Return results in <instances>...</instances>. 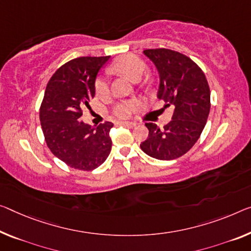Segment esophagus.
Wrapping results in <instances>:
<instances>
[{"mask_svg": "<svg viewBox=\"0 0 251 251\" xmlns=\"http://www.w3.org/2000/svg\"><path fill=\"white\" fill-rule=\"evenodd\" d=\"M118 125L125 126H136V123L130 122V121H120V122H118Z\"/></svg>", "mask_w": 251, "mask_h": 251, "instance_id": "1", "label": "esophagus"}]
</instances>
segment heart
<instances>
[{
  "mask_svg": "<svg viewBox=\"0 0 251 251\" xmlns=\"http://www.w3.org/2000/svg\"><path fill=\"white\" fill-rule=\"evenodd\" d=\"M114 72L128 77L132 82H138L146 73L147 65L140 57L136 55H126L117 59L112 65ZM95 92L99 96H105L109 93V84L105 77H100L95 82ZM136 101H128L118 104L114 107V114L119 118H128L131 112L136 109Z\"/></svg>",
  "mask_w": 251,
  "mask_h": 251,
  "instance_id": "1",
  "label": "heart"
}]
</instances>
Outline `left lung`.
I'll use <instances>...</instances> for the list:
<instances>
[{
    "label": "left lung",
    "mask_w": 251,
    "mask_h": 251,
    "mask_svg": "<svg viewBox=\"0 0 251 251\" xmlns=\"http://www.w3.org/2000/svg\"><path fill=\"white\" fill-rule=\"evenodd\" d=\"M159 75L157 98L173 106L172 121L159 129L146 123L148 138L140 148L159 160H173L186 153L199 140L210 113V87L202 69L183 53L165 48L144 50Z\"/></svg>",
    "instance_id": "obj_1"
}]
</instances>
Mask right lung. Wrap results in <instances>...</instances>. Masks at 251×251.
<instances>
[{
  "mask_svg": "<svg viewBox=\"0 0 251 251\" xmlns=\"http://www.w3.org/2000/svg\"><path fill=\"white\" fill-rule=\"evenodd\" d=\"M105 57H79L57 69L46 87L40 122L48 148L57 158L79 171H93L110 155L113 123L96 128L80 120L82 110L95 96V80Z\"/></svg>",
  "mask_w": 251,
  "mask_h": 251,
  "instance_id": "add662e5",
  "label": "right lung"
}]
</instances>
